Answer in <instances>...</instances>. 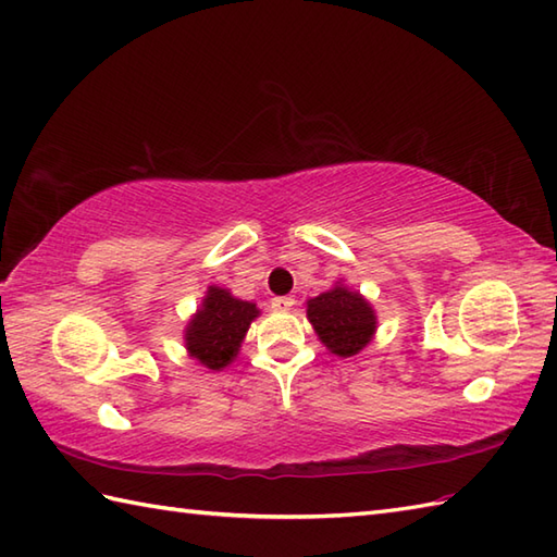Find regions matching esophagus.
Listing matches in <instances>:
<instances>
[{
  "label": "esophagus",
  "instance_id": "1",
  "mask_svg": "<svg viewBox=\"0 0 557 557\" xmlns=\"http://www.w3.org/2000/svg\"><path fill=\"white\" fill-rule=\"evenodd\" d=\"M292 306H294L292 297H275V299H272V309H275V311H289Z\"/></svg>",
  "mask_w": 557,
  "mask_h": 557
}]
</instances>
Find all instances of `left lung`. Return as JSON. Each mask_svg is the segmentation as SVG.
Here are the masks:
<instances>
[{"label": "left lung", "mask_w": 557, "mask_h": 557, "mask_svg": "<svg viewBox=\"0 0 557 557\" xmlns=\"http://www.w3.org/2000/svg\"><path fill=\"white\" fill-rule=\"evenodd\" d=\"M306 318L311 321L318 339L342 359L354 357L369 345L377 323L373 306L342 282L321 297L306 301Z\"/></svg>", "instance_id": "left-lung-1"}]
</instances>
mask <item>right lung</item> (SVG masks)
I'll return each mask as SVG.
<instances>
[{"instance_id": "add662e5", "label": "right lung", "mask_w": 557, "mask_h": 557, "mask_svg": "<svg viewBox=\"0 0 557 557\" xmlns=\"http://www.w3.org/2000/svg\"><path fill=\"white\" fill-rule=\"evenodd\" d=\"M258 313L256 304L236 299L222 287H208L203 304L184 330L188 354L210 371L224 369L236 359Z\"/></svg>"}]
</instances>
